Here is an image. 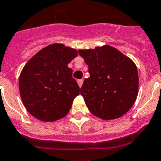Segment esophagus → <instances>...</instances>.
<instances>
[{
    "mask_svg": "<svg viewBox=\"0 0 161 161\" xmlns=\"http://www.w3.org/2000/svg\"><path fill=\"white\" fill-rule=\"evenodd\" d=\"M77 82H78V84H79V87H81L82 86V83H83V80L82 79H79Z\"/></svg>",
    "mask_w": 161,
    "mask_h": 161,
    "instance_id": "34e87169",
    "label": "esophagus"
}]
</instances>
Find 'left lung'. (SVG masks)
<instances>
[{"label": "left lung", "mask_w": 161, "mask_h": 161, "mask_svg": "<svg viewBox=\"0 0 161 161\" xmlns=\"http://www.w3.org/2000/svg\"><path fill=\"white\" fill-rule=\"evenodd\" d=\"M79 53L90 74L80 89L88 109L103 120L122 117L135 104L139 93L135 62L109 45L79 49Z\"/></svg>", "instance_id": "left-lung-1"}]
</instances>
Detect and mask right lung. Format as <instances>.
Returning a JSON list of instances; mask_svg holds the SVG:
<instances>
[{
	"label": "right lung",
	"instance_id": "add662e5",
	"mask_svg": "<svg viewBox=\"0 0 161 161\" xmlns=\"http://www.w3.org/2000/svg\"><path fill=\"white\" fill-rule=\"evenodd\" d=\"M78 56L75 48L53 44L42 48L29 60L19 76L22 104L37 119L49 122L65 117L79 86L68 64Z\"/></svg>",
	"mask_w": 161,
	"mask_h": 161
}]
</instances>
